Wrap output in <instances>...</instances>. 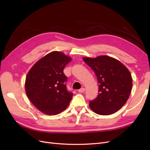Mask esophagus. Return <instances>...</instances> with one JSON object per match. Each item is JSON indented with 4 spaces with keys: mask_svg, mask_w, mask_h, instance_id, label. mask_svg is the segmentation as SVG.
<instances>
[{
    "mask_svg": "<svg viewBox=\"0 0 150 150\" xmlns=\"http://www.w3.org/2000/svg\"><path fill=\"white\" fill-rule=\"evenodd\" d=\"M85 91V88H81L80 89L78 90V92L80 93H84Z\"/></svg>",
    "mask_w": 150,
    "mask_h": 150,
    "instance_id": "obj_1",
    "label": "esophagus"
}]
</instances>
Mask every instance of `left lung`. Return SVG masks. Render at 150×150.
Listing matches in <instances>:
<instances>
[{
  "instance_id": "8db88e82",
  "label": "left lung",
  "mask_w": 150,
  "mask_h": 150,
  "mask_svg": "<svg viewBox=\"0 0 150 150\" xmlns=\"http://www.w3.org/2000/svg\"><path fill=\"white\" fill-rule=\"evenodd\" d=\"M83 59L94 72L99 84V94L89 104L91 110L98 115H110L120 110L132 89V77L128 68L107 56Z\"/></svg>"
}]
</instances>
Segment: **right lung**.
I'll list each match as a JSON object with an SVG mask.
<instances>
[{
  "instance_id": "obj_1",
  "label": "right lung",
  "mask_w": 150,
  "mask_h": 150,
  "mask_svg": "<svg viewBox=\"0 0 150 150\" xmlns=\"http://www.w3.org/2000/svg\"><path fill=\"white\" fill-rule=\"evenodd\" d=\"M71 60L62 52L53 51L39 59L27 74V96L44 114H59L69 105L73 95L67 90L63 70Z\"/></svg>"
}]
</instances>
